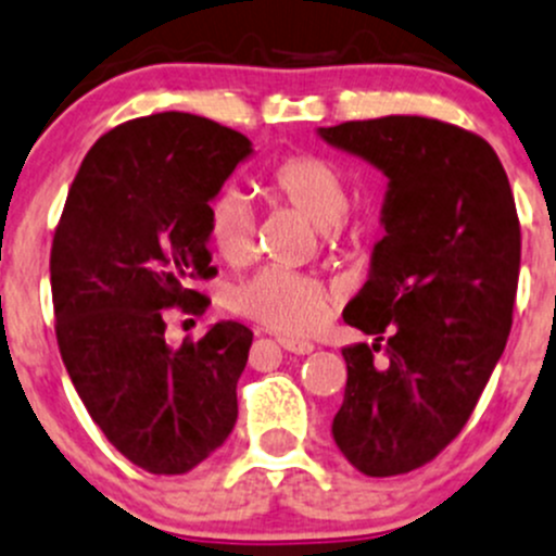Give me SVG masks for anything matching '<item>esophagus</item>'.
Returning a JSON list of instances; mask_svg holds the SVG:
<instances>
[{"label":"esophagus","instance_id":"obj_1","mask_svg":"<svg viewBox=\"0 0 556 556\" xmlns=\"http://www.w3.org/2000/svg\"><path fill=\"white\" fill-rule=\"evenodd\" d=\"M278 342H280V348H283V351L296 353V356H307V353L316 351V345H313V342H307V340H289V337H283V340H278Z\"/></svg>","mask_w":556,"mask_h":556}]
</instances>
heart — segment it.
Segmentation results:
<instances>
[{"label": "heart", "instance_id": "b5f03b06", "mask_svg": "<svg viewBox=\"0 0 556 556\" xmlns=\"http://www.w3.org/2000/svg\"><path fill=\"white\" fill-rule=\"evenodd\" d=\"M267 190L300 211L307 222L334 238L348 214V187L340 170L313 154L280 160L265 179ZM205 232L211 249L230 265H240L254 249V214L238 190H222L205 208ZM230 305L283 334H305L320 324L329 307V289L318 278L283 267H262L232 289Z\"/></svg>", "mask_w": 556, "mask_h": 556}]
</instances>
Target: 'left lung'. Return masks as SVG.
<instances>
[{
    "mask_svg": "<svg viewBox=\"0 0 556 556\" xmlns=\"http://www.w3.org/2000/svg\"><path fill=\"white\" fill-rule=\"evenodd\" d=\"M318 139L388 179L386 236L342 313L375 342L342 351L348 382L331 437L366 477H396L460 433L506 348L517 205L495 150L455 125L391 114L318 128Z\"/></svg>",
    "mask_w": 556,
    "mask_h": 556,
    "instance_id": "8db88e82",
    "label": "left lung"
}]
</instances>
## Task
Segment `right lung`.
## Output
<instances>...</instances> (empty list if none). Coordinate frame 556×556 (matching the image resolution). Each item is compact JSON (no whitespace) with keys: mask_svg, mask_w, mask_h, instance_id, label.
Returning a JSON list of instances; mask_svg holds the SVG:
<instances>
[{"mask_svg":"<svg viewBox=\"0 0 556 556\" xmlns=\"http://www.w3.org/2000/svg\"><path fill=\"white\" fill-rule=\"evenodd\" d=\"M254 154L187 112L130 119L85 154L50 251L55 337L85 409L130 463L187 473L227 442L254 334L219 320L179 351L165 307L203 311L214 276L205 208Z\"/></svg>","mask_w":556,"mask_h":556,"instance_id":"right-lung-1","label":"right lung"}]
</instances>
